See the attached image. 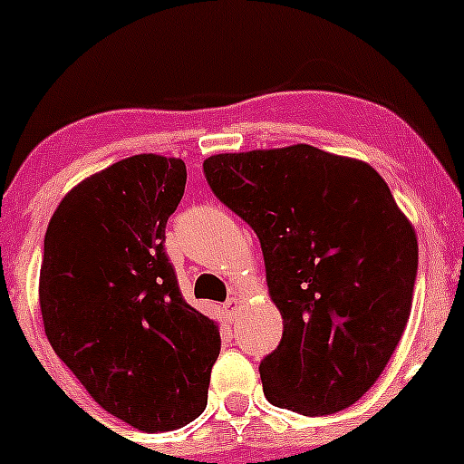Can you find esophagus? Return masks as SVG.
I'll use <instances>...</instances> for the list:
<instances>
[{
	"label": "esophagus",
	"instance_id": "esophagus-1",
	"mask_svg": "<svg viewBox=\"0 0 464 464\" xmlns=\"http://www.w3.org/2000/svg\"><path fill=\"white\" fill-rule=\"evenodd\" d=\"M237 310H240V301H237V298H228V301L224 303V305H222V314H224V319L233 321V319H236Z\"/></svg>",
	"mask_w": 464,
	"mask_h": 464
}]
</instances>
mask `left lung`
Returning <instances> with one entry per match:
<instances>
[{
	"label": "left lung",
	"instance_id": "1",
	"mask_svg": "<svg viewBox=\"0 0 464 464\" xmlns=\"http://www.w3.org/2000/svg\"><path fill=\"white\" fill-rule=\"evenodd\" d=\"M215 198L258 236L283 339L260 362L266 400L330 415L359 400L401 339L418 240L382 175L314 145L215 154Z\"/></svg>",
	"mask_w": 464,
	"mask_h": 464
}]
</instances>
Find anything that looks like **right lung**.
<instances>
[{"mask_svg":"<svg viewBox=\"0 0 464 464\" xmlns=\"http://www.w3.org/2000/svg\"><path fill=\"white\" fill-rule=\"evenodd\" d=\"M186 163L134 154L81 181L44 236L40 310L55 354L89 395L139 431L204 413L219 330L181 298L168 218Z\"/></svg>","mask_w":464,"mask_h":464,"instance_id":"right-lung-1","label":"right lung"}]
</instances>
